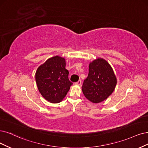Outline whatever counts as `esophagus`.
<instances>
[{
  "label": "esophagus",
  "instance_id": "1",
  "mask_svg": "<svg viewBox=\"0 0 148 148\" xmlns=\"http://www.w3.org/2000/svg\"><path fill=\"white\" fill-rule=\"evenodd\" d=\"M75 85H81V80L77 81V82L75 83Z\"/></svg>",
  "mask_w": 148,
  "mask_h": 148
}]
</instances>
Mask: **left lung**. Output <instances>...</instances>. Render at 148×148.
Masks as SVG:
<instances>
[{"label":"left lung","mask_w":148,"mask_h":148,"mask_svg":"<svg viewBox=\"0 0 148 148\" xmlns=\"http://www.w3.org/2000/svg\"><path fill=\"white\" fill-rule=\"evenodd\" d=\"M116 83V75L110 64L103 58H97L90 62L88 75L82 90L86 99L97 103L112 94Z\"/></svg>","instance_id":"1"}]
</instances>
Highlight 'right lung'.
Instances as JSON below:
<instances>
[{
    "mask_svg": "<svg viewBox=\"0 0 148 148\" xmlns=\"http://www.w3.org/2000/svg\"><path fill=\"white\" fill-rule=\"evenodd\" d=\"M65 66V58L57 56L47 59L36 71L38 90L46 100L51 103L61 102L73 85Z\"/></svg>",
    "mask_w": 148,
    "mask_h": 148,
    "instance_id": "obj_1",
    "label": "right lung"
}]
</instances>
